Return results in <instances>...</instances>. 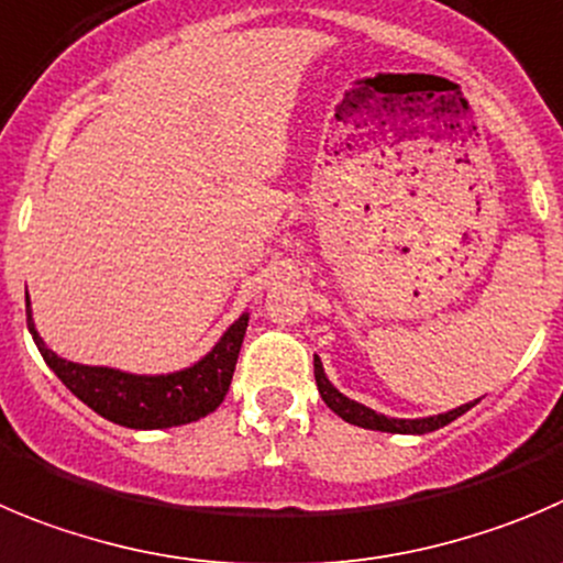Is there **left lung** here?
<instances>
[{
	"mask_svg": "<svg viewBox=\"0 0 563 563\" xmlns=\"http://www.w3.org/2000/svg\"><path fill=\"white\" fill-rule=\"evenodd\" d=\"M313 377H317L319 394H322L324 406H328L330 411L339 413L344 422L358 424V428H366V430H380V433H411V435L433 433V430L444 428V424H450L453 419H459L461 413L470 411L472 406H477V400H475V402H466V406L453 408V411H448V413H435V417L397 419V417H386V413L372 411V408H366L364 402H355V400H350L346 394H341L339 388L328 380V375H324V366H322V361H319V355H313Z\"/></svg>",
	"mask_w": 563,
	"mask_h": 563,
	"instance_id": "8db88e82",
	"label": "left lung"
}]
</instances>
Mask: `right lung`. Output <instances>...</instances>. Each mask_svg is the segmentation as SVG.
Segmentation results:
<instances>
[{"mask_svg":"<svg viewBox=\"0 0 563 563\" xmlns=\"http://www.w3.org/2000/svg\"><path fill=\"white\" fill-rule=\"evenodd\" d=\"M246 322H250V313H241L213 344V350L186 369L169 372V375H133V372L110 369V366L75 364L52 353L35 330L27 297V328L46 366L91 411H97L108 422L133 430L177 428V424L197 422L210 411H217L233 380Z\"/></svg>","mask_w":563,"mask_h":563,"instance_id":"right-lung-1","label":"right lung"}]
</instances>
